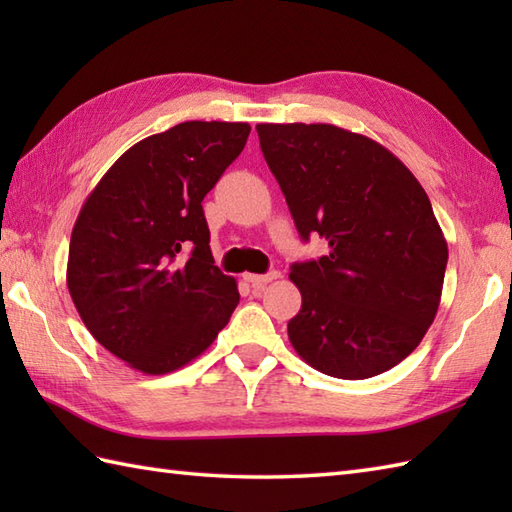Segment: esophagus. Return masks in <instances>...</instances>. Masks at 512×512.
Masks as SVG:
<instances>
[{
    "mask_svg": "<svg viewBox=\"0 0 512 512\" xmlns=\"http://www.w3.org/2000/svg\"><path fill=\"white\" fill-rule=\"evenodd\" d=\"M281 277V273H279V270H273V273H268V275H244V279L248 281V284L250 286H253V288H264L266 284H268V281H275V279H279Z\"/></svg>",
    "mask_w": 512,
    "mask_h": 512,
    "instance_id": "esophagus-1",
    "label": "esophagus"
}]
</instances>
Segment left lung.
<instances>
[{
  "mask_svg": "<svg viewBox=\"0 0 512 512\" xmlns=\"http://www.w3.org/2000/svg\"><path fill=\"white\" fill-rule=\"evenodd\" d=\"M259 145L301 239L330 253L292 264L297 354L361 380L416 350L440 306L449 248L416 176L376 140L328 123H262Z\"/></svg>",
  "mask_w": 512,
  "mask_h": 512,
  "instance_id": "left-lung-1",
  "label": "left lung"
}]
</instances>
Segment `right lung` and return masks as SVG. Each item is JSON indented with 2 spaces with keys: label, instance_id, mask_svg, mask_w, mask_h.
I'll return each mask as SVG.
<instances>
[{
  "label": "right lung",
  "instance_id": "right-lung-1",
  "mask_svg": "<svg viewBox=\"0 0 512 512\" xmlns=\"http://www.w3.org/2000/svg\"><path fill=\"white\" fill-rule=\"evenodd\" d=\"M248 123L187 121L129 147L76 217L68 290L85 328L143 374L198 358L231 319L202 200L242 154ZM190 257L184 263L181 255Z\"/></svg>",
  "mask_w": 512,
  "mask_h": 512
}]
</instances>
